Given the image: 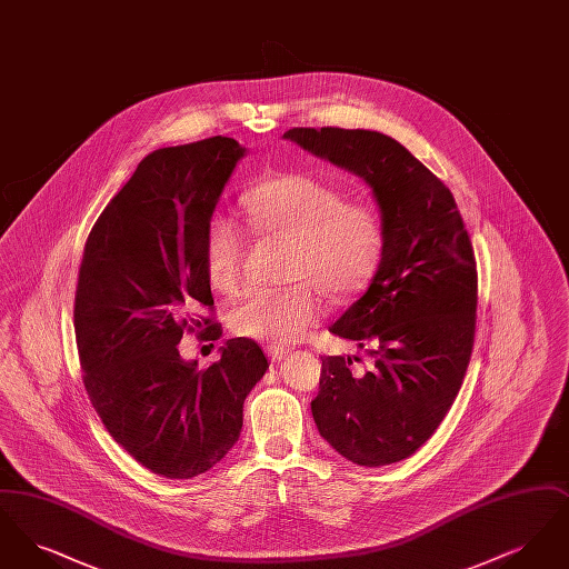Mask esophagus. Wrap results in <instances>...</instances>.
Masks as SVG:
<instances>
[{
  "mask_svg": "<svg viewBox=\"0 0 569 569\" xmlns=\"http://www.w3.org/2000/svg\"><path fill=\"white\" fill-rule=\"evenodd\" d=\"M267 353H269L272 362H279V360H283L288 356V350L279 348V346H267Z\"/></svg>",
  "mask_w": 569,
  "mask_h": 569,
  "instance_id": "34e87169",
  "label": "esophagus"
}]
</instances>
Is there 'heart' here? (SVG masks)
<instances>
[{"mask_svg":"<svg viewBox=\"0 0 569 569\" xmlns=\"http://www.w3.org/2000/svg\"><path fill=\"white\" fill-rule=\"evenodd\" d=\"M241 204L256 234L292 244L286 262V279L292 283L241 298L228 316L234 335L279 348L297 343L320 322L322 297L348 302L376 279L386 251V226L376 202L352 200L318 174L281 172L244 191ZM202 260L213 290L237 292L244 232L234 217L223 211L209 217Z\"/></svg>","mask_w":569,"mask_h":569,"instance_id":"heart-1","label":"heart"}]
</instances>
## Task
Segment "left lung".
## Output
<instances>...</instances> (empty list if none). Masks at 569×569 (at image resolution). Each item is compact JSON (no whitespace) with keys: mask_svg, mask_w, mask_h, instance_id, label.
<instances>
[{"mask_svg":"<svg viewBox=\"0 0 569 569\" xmlns=\"http://www.w3.org/2000/svg\"><path fill=\"white\" fill-rule=\"evenodd\" d=\"M286 138L360 174L386 251L367 295L330 326L369 356H325L311 401L326 441L362 467L411 457L459 395L476 337L478 269L452 191L401 142L369 130L292 128ZM365 365V362H362Z\"/></svg>","mask_w":569,"mask_h":569,"instance_id":"1","label":"left lung"}]
</instances>
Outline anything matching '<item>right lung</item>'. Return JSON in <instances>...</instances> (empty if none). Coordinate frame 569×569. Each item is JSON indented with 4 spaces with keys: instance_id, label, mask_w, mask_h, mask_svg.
<instances>
[{
    "instance_id": "1",
    "label": "right lung",
    "mask_w": 569,
    "mask_h": 569,
    "mask_svg": "<svg viewBox=\"0 0 569 569\" xmlns=\"http://www.w3.org/2000/svg\"><path fill=\"white\" fill-rule=\"evenodd\" d=\"M243 153L226 136L149 153L82 249L74 332L87 397L110 437L170 480L226 457L241 435L244 397L269 369L244 337L200 371L177 350L183 332L221 335L202 237Z\"/></svg>"
}]
</instances>
